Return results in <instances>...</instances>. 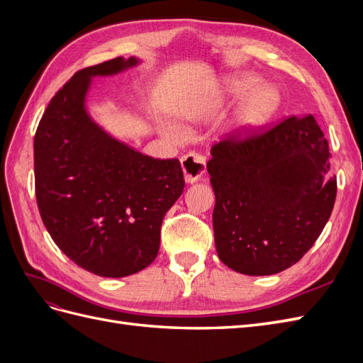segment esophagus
Instances as JSON below:
<instances>
[{"label":"esophagus","mask_w":363,"mask_h":363,"mask_svg":"<svg viewBox=\"0 0 363 363\" xmlns=\"http://www.w3.org/2000/svg\"><path fill=\"white\" fill-rule=\"evenodd\" d=\"M182 169L184 172L186 182H199L206 172V157L201 155H195V152H189V155L182 157Z\"/></svg>","instance_id":"esophagus-1"}]
</instances>
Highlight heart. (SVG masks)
I'll list each match as a JSON object with an SVG mask.
<instances>
[{
  "label": "heart",
  "instance_id": "heart-1",
  "mask_svg": "<svg viewBox=\"0 0 363 363\" xmlns=\"http://www.w3.org/2000/svg\"><path fill=\"white\" fill-rule=\"evenodd\" d=\"M259 84L257 77L252 75H242V77H235V79L230 82V91L233 94H245ZM280 104V96L279 92L274 89L272 86L263 84L259 86L257 89L252 91L242 104L239 106L236 116L233 119V131L236 135H248L251 131L260 128L265 125L268 121L277 112ZM186 116H196L199 111L196 108H188Z\"/></svg>",
  "mask_w": 363,
  "mask_h": 363
}]
</instances>
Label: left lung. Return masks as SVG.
<instances>
[{
  "label": "left lung",
  "instance_id": "obj_1",
  "mask_svg": "<svg viewBox=\"0 0 363 363\" xmlns=\"http://www.w3.org/2000/svg\"><path fill=\"white\" fill-rule=\"evenodd\" d=\"M213 232L224 265L247 276L292 267L320 238L336 200L330 150L312 115L289 116L212 147Z\"/></svg>",
  "mask_w": 363,
  "mask_h": 363
}]
</instances>
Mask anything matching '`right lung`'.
I'll use <instances>...</instances> for the list:
<instances>
[{
    "label": "right lung",
    "mask_w": 363,
    "mask_h": 363,
    "mask_svg": "<svg viewBox=\"0 0 363 363\" xmlns=\"http://www.w3.org/2000/svg\"><path fill=\"white\" fill-rule=\"evenodd\" d=\"M138 63L116 57L75 72L51 98L35 135L43 225L74 263L101 277L131 276L156 259L163 216L184 188L177 159L144 156L86 111L92 77Z\"/></svg>",
    "instance_id": "right-lung-1"
}]
</instances>
